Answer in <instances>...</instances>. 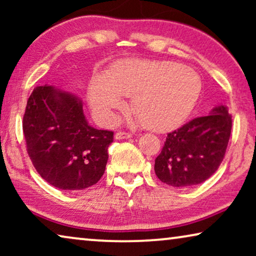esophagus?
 Wrapping results in <instances>:
<instances>
[{"instance_id":"esophagus-1","label":"esophagus","mask_w":256,"mask_h":256,"mask_svg":"<svg viewBox=\"0 0 256 256\" xmlns=\"http://www.w3.org/2000/svg\"><path fill=\"white\" fill-rule=\"evenodd\" d=\"M132 134L130 132H118L115 134V138L116 140H124V138H130Z\"/></svg>"}]
</instances>
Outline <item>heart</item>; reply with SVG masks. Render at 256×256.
Returning <instances> with one entry per match:
<instances>
[{
  "instance_id": "1",
  "label": "heart",
  "mask_w": 256,
  "mask_h": 256,
  "mask_svg": "<svg viewBox=\"0 0 256 256\" xmlns=\"http://www.w3.org/2000/svg\"><path fill=\"white\" fill-rule=\"evenodd\" d=\"M202 92L194 70L170 60H126L96 78L88 88L90 104L106 120L132 96V110L146 128L169 130L188 116Z\"/></svg>"
}]
</instances>
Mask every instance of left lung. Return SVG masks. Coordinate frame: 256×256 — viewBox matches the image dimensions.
<instances>
[{
    "label": "left lung",
    "instance_id": "1",
    "mask_svg": "<svg viewBox=\"0 0 256 256\" xmlns=\"http://www.w3.org/2000/svg\"><path fill=\"white\" fill-rule=\"evenodd\" d=\"M232 130V116L224 104L168 134L155 160V174L174 188H188L208 180L222 164Z\"/></svg>",
    "mask_w": 256,
    "mask_h": 256
}]
</instances>
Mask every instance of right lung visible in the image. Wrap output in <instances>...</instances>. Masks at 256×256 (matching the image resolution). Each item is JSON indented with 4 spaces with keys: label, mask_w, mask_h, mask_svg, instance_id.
<instances>
[{
    "label": "right lung",
    "mask_w": 256,
    "mask_h": 256,
    "mask_svg": "<svg viewBox=\"0 0 256 256\" xmlns=\"http://www.w3.org/2000/svg\"><path fill=\"white\" fill-rule=\"evenodd\" d=\"M23 134L40 177L60 190L78 191L102 177L114 132L90 127L74 94L44 85L28 100Z\"/></svg>",
    "instance_id": "add662e5"
}]
</instances>
